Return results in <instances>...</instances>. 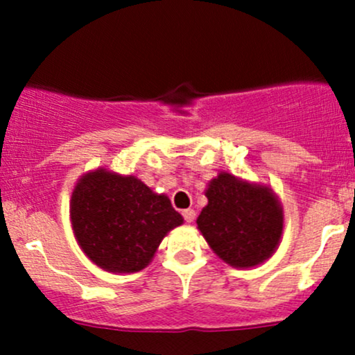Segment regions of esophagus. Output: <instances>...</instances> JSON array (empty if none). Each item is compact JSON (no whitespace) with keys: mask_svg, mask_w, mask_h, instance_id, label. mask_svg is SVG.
I'll return each mask as SVG.
<instances>
[{"mask_svg":"<svg viewBox=\"0 0 355 355\" xmlns=\"http://www.w3.org/2000/svg\"><path fill=\"white\" fill-rule=\"evenodd\" d=\"M182 215H183V218H185V222H189V223H191L195 220V210L193 209L182 210Z\"/></svg>","mask_w":355,"mask_h":355,"instance_id":"obj_1","label":"esophagus"}]
</instances>
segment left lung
I'll return each mask as SVG.
<instances>
[{"mask_svg": "<svg viewBox=\"0 0 355 355\" xmlns=\"http://www.w3.org/2000/svg\"><path fill=\"white\" fill-rule=\"evenodd\" d=\"M209 205L197 225L211 250L234 267H254L275 252L282 209L272 190L220 173L205 191Z\"/></svg>", "mask_w": 355, "mask_h": 355, "instance_id": "left-lung-1", "label": "left lung"}]
</instances>
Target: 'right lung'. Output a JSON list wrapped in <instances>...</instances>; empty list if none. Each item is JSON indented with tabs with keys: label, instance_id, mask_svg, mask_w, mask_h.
Wrapping results in <instances>:
<instances>
[{
	"label": "right lung",
	"instance_id": "1",
	"mask_svg": "<svg viewBox=\"0 0 355 355\" xmlns=\"http://www.w3.org/2000/svg\"><path fill=\"white\" fill-rule=\"evenodd\" d=\"M71 225L92 262L108 272L145 268L158 245L183 218L168 197L153 193L135 177L96 170L76 183Z\"/></svg>",
	"mask_w": 355,
	"mask_h": 355
}]
</instances>
